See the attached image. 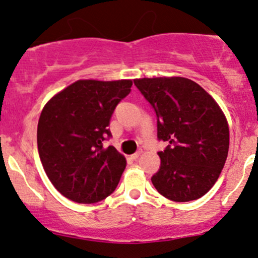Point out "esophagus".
I'll return each mask as SVG.
<instances>
[{"instance_id": "1", "label": "esophagus", "mask_w": 258, "mask_h": 258, "mask_svg": "<svg viewBox=\"0 0 258 258\" xmlns=\"http://www.w3.org/2000/svg\"><path fill=\"white\" fill-rule=\"evenodd\" d=\"M141 154H142L141 150H139V152H137V153L132 154V155H131V159H132V160H137V159L139 158V156H141Z\"/></svg>"}]
</instances>
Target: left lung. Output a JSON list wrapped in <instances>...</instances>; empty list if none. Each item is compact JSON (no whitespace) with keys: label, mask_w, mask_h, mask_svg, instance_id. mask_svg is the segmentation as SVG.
Masks as SVG:
<instances>
[{"label":"left lung","mask_w":258,"mask_h":258,"mask_svg":"<svg viewBox=\"0 0 258 258\" xmlns=\"http://www.w3.org/2000/svg\"><path fill=\"white\" fill-rule=\"evenodd\" d=\"M135 85L158 116V138L168 142L152 183L167 199L185 203L205 195L224 167L229 127L224 112L207 92L191 80L135 79Z\"/></svg>","instance_id":"left-lung-1"}]
</instances>
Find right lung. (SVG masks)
<instances>
[{"instance_id": "1", "label": "right lung", "mask_w": 258, "mask_h": 258, "mask_svg": "<svg viewBox=\"0 0 258 258\" xmlns=\"http://www.w3.org/2000/svg\"><path fill=\"white\" fill-rule=\"evenodd\" d=\"M132 80H78L52 97L41 111L37 148L44 172L54 188L79 204H93L115 190L126 159L110 136L115 106L131 92Z\"/></svg>"}]
</instances>
